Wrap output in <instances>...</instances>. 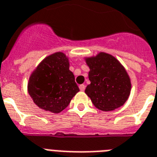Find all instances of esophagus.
<instances>
[{
	"instance_id": "esophagus-1",
	"label": "esophagus",
	"mask_w": 157,
	"mask_h": 157,
	"mask_svg": "<svg viewBox=\"0 0 157 157\" xmlns=\"http://www.w3.org/2000/svg\"><path fill=\"white\" fill-rule=\"evenodd\" d=\"M79 88H80V90H81V91H84L85 89V85H81L80 86H79Z\"/></svg>"
}]
</instances>
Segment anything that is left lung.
<instances>
[{
    "label": "left lung",
    "instance_id": "1",
    "mask_svg": "<svg viewBox=\"0 0 157 157\" xmlns=\"http://www.w3.org/2000/svg\"><path fill=\"white\" fill-rule=\"evenodd\" d=\"M84 59L90 69V84L85 93L94 106L111 111L124 105L131 94L132 82L123 64L112 55L102 52Z\"/></svg>",
    "mask_w": 157,
    "mask_h": 157
}]
</instances>
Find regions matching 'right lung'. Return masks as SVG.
I'll use <instances>...</instances> for the list:
<instances>
[{
	"label": "right lung",
	"instance_id": "right-lung-1",
	"mask_svg": "<svg viewBox=\"0 0 157 157\" xmlns=\"http://www.w3.org/2000/svg\"><path fill=\"white\" fill-rule=\"evenodd\" d=\"M27 90L40 109L54 114L63 110L80 91L68 57L58 52L43 59L30 75Z\"/></svg>",
	"mask_w": 157,
	"mask_h": 157
}]
</instances>
